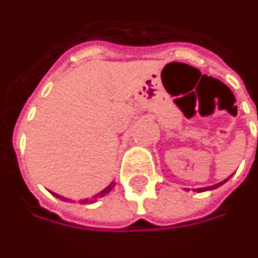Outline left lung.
Here are the masks:
<instances>
[{
    "mask_svg": "<svg viewBox=\"0 0 258 258\" xmlns=\"http://www.w3.org/2000/svg\"><path fill=\"white\" fill-rule=\"evenodd\" d=\"M257 120H258V117H257ZM232 177V174H230L229 177L228 179H225L223 181H219V183H217V184H214V185H208V187H203V188H194V191H198V192H203V191H208V190H215V188H218V187H221L222 184H225L228 180Z\"/></svg>",
    "mask_w": 258,
    "mask_h": 258,
    "instance_id": "8db88e82",
    "label": "left lung"
}]
</instances>
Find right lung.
I'll list each match as a JSON object with an SVG mask.
<instances>
[{
  "label": "right lung",
  "mask_w": 258,
  "mask_h": 258,
  "mask_svg": "<svg viewBox=\"0 0 258 258\" xmlns=\"http://www.w3.org/2000/svg\"><path fill=\"white\" fill-rule=\"evenodd\" d=\"M114 185H116V183H114V180H113L110 184L107 185L106 188H103V190H102L100 192H98L96 196H93V197H91V198H85V200H81L79 203H81V204H92V203H95V201H96L98 198H102V197H104L106 194H109V192L113 190V187H114ZM51 194H53L54 197H57V198H60V200H62V201H68V198L62 197V196H60V194H55V192H51Z\"/></svg>",
  "instance_id": "1"
}]
</instances>
